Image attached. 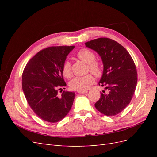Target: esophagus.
Returning <instances> with one entry per match:
<instances>
[{
  "mask_svg": "<svg viewBox=\"0 0 157 157\" xmlns=\"http://www.w3.org/2000/svg\"><path fill=\"white\" fill-rule=\"evenodd\" d=\"M87 92H88L87 90H84V91H78V93L79 94H86Z\"/></svg>",
  "mask_w": 157,
  "mask_h": 157,
  "instance_id": "1",
  "label": "esophagus"
}]
</instances>
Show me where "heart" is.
Wrapping results in <instances>:
<instances>
[{
	"instance_id": "b5f03b06",
	"label": "heart",
	"mask_w": 157,
	"mask_h": 157,
	"mask_svg": "<svg viewBox=\"0 0 157 157\" xmlns=\"http://www.w3.org/2000/svg\"><path fill=\"white\" fill-rule=\"evenodd\" d=\"M77 56L88 64V70L93 73L96 77H100L102 75L101 65L96 59V55L91 50L88 49L80 50L77 53ZM62 74L65 78H70L72 75L71 72V66L69 61H65L62 66ZM94 78L93 75L88 74L83 77H76L70 81L69 86L71 89L77 91H84L88 90L90 86L94 82Z\"/></svg>"
}]
</instances>
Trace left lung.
Wrapping results in <instances>:
<instances>
[{
    "instance_id": "left-lung-1",
    "label": "left lung",
    "mask_w": 157,
    "mask_h": 157,
    "mask_svg": "<svg viewBox=\"0 0 157 157\" xmlns=\"http://www.w3.org/2000/svg\"><path fill=\"white\" fill-rule=\"evenodd\" d=\"M85 45L101 58L103 71L99 85L109 90L101 94L95 107L103 115L115 116L128 106L135 92L137 73L134 60L125 48L108 38L94 39Z\"/></svg>"
}]
</instances>
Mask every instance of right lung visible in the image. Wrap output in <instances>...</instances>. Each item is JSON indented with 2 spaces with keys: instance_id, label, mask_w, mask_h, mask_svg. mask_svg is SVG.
Here are the masks:
<instances>
[{
  "instance_id": "1",
  "label": "right lung",
  "mask_w": 157,
  "mask_h": 157,
  "mask_svg": "<svg viewBox=\"0 0 157 157\" xmlns=\"http://www.w3.org/2000/svg\"><path fill=\"white\" fill-rule=\"evenodd\" d=\"M75 46L48 47L28 61L22 74V89L28 104L36 115L48 122H57L67 115L75 94L58 90L66 83L62 66Z\"/></svg>"
}]
</instances>
